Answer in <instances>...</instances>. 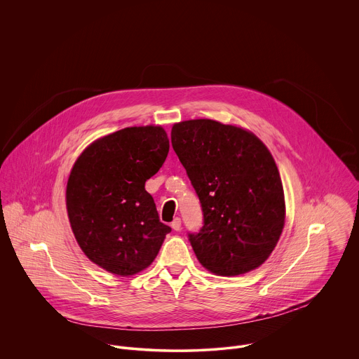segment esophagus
<instances>
[{
    "label": "esophagus",
    "instance_id": "obj_1",
    "mask_svg": "<svg viewBox=\"0 0 359 359\" xmlns=\"http://www.w3.org/2000/svg\"><path fill=\"white\" fill-rule=\"evenodd\" d=\"M171 228L174 229V231H180L181 229V218H174V221L171 222Z\"/></svg>",
    "mask_w": 359,
    "mask_h": 359
}]
</instances>
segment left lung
I'll return each mask as SVG.
<instances>
[{
	"mask_svg": "<svg viewBox=\"0 0 359 359\" xmlns=\"http://www.w3.org/2000/svg\"><path fill=\"white\" fill-rule=\"evenodd\" d=\"M171 144L203 211L188 233L208 271L235 276L259 266L285 225V195L275 160L250 131L208 118L172 126Z\"/></svg>",
	"mask_w": 359,
	"mask_h": 359,
	"instance_id": "1",
	"label": "left lung"
}]
</instances>
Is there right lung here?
Instances as JSON below:
<instances>
[{
	"label": "right lung",
	"mask_w": 359,
	"mask_h": 359,
	"mask_svg": "<svg viewBox=\"0 0 359 359\" xmlns=\"http://www.w3.org/2000/svg\"><path fill=\"white\" fill-rule=\"evenodd\" d=\"M168 149L161 127H128L93 142L70 171L72 231L84 255L110 273L128 276L149 266L171 232L145 189Z\"/></svg>",
	"instance_id": "1"
}]
</instances>
